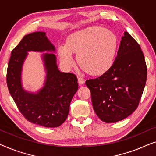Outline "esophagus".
<instances>
[{
    "label": "esophagus",
    "instance_id": "34e87169",
    "mask_svg": "<svg viewBox=\"0 0 156 156\" xmlns=\"http://www.w3.org/2000/svg\"><path fill=\"white\" fill-rule=\"evenodd\" d=\"M84 82H85V80H84V79L83 78V77H82V76H78V83L80 84H84Z\"/></svg>",
    "mask_w": 156,
    "mask_h": 156
}]
</instances>
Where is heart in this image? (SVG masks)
<instances>
[{
	"mask_svg": "<svg viewBox=\"0 0 156 156\" xmlns=\"http://www.w3.org/2000/svg\"><path fill=\"white\" fill-rule=\"evenodd\" d=\"M118 48V39L112 31L101 27H91L68 36L66 45L59 48L61 60L65 65L74 63L77 55L79 65L91 74H101L114 63Z\"/></svg>",
	"mask_w": 156,
	"mask_h": 156,
	"instance_id": "1",
	"label": "heart"
}]
</instances>
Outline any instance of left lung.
<instances>
[{
	"instance_id": "obj_1",
	"label": "left lung",
	"mask_w": 156,
	"mask_h": 156,
	"mask_svg": "<svg viewBox=\"0 0 156 156\" xmlns=\"http://www.w3.org/2000/svg\"><path fill=\"white\" fill-rule=\"evenodd\" d=\"M146 79L144 53L126 31L112 67L99 77L86 81L98 117L104 122L115 123L131 115L138 108Z\"/></svg>"
}]
</instances>
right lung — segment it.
Listing matches in <instances>:
<instances>
[{
    "mask_svg": "<svg viewBox=\"0 0 156 156\" xmlns=\"http://www.w3.org/2000/svg\"><path fill=\"white\" fill-rule=\"evenodd\" d=\"M46 50H55L45 33L35 32L25 35L12 50L6 82L10 95L26 120L42 126L55 128L67 119L70 102L78 89L76 76L59 72L55 55L48 53L44 55L47 79L43 88L34 94L23 90L20 82L21 69L27 51Z\"/></svg>",
    "mask_w": 156,
    "mask_h": 156,
    "instance_id": "1",
    "label": "right lung"
}]
</instances>
